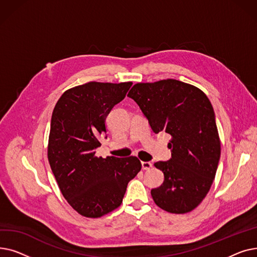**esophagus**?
Returning a JSON list of instances; mask_svg holds the SVG:
<instances>
[{
    "label": "esophagus",
    "mask_w": 257,
    "mask_h": 257,
    "mask_svg": "<svg viewBox=\"0 0 257 257\" xmlns=\"http://www.w3.org/2000/svg\"><path fill=\"white\" fill-rule=\"evenodd\" d=\"M142 167L144 170H150L153 167V164L150 163V161H143Z\"/></svg>",
    "instance_id": "obj_1"
}]
</instances>
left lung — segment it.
<instances>
[{
  "mask_svg": "<svg viewBox=\"0 0 257 257\" xmlns=\"http://www.w3.org/2000/svg\"><path fill=\"white\" fill-rule=\"evenodd\" d=\"M128 97L138 103L153 132L172 137V158L154 164L165 175L164 183L151 191L155 204L171 213L192 211L209 192L221 155L209 99L198 87L175 79L137 83Z\"/></svg>",
  "mask_w": 257,
  "mask_h": 257,
  "instance_id": "8db88e82",
  "label": "left lung"
}]
</instances>
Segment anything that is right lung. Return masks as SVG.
Returning <instances> with one entry per match:
<instances>
[{
    "label": "right lung",
    "mask_w": 257,
    "mask_h": 257,
    "mask_svg": "<svg viewBox=\"0 0 257 257\" xmlns=\"http://www.w3.org/2000/svg\"><path fill=\"white\" fill-rule=\"evenodd\" d=\"M132 82H88L65 90L51 118L48 159L59 190L78 213L100 218L123 202L128 182L142 169L138 157L96 156L105 119Z\"/></svg>",
    "instance_id": "right-lung-1"
}]
</instances>
